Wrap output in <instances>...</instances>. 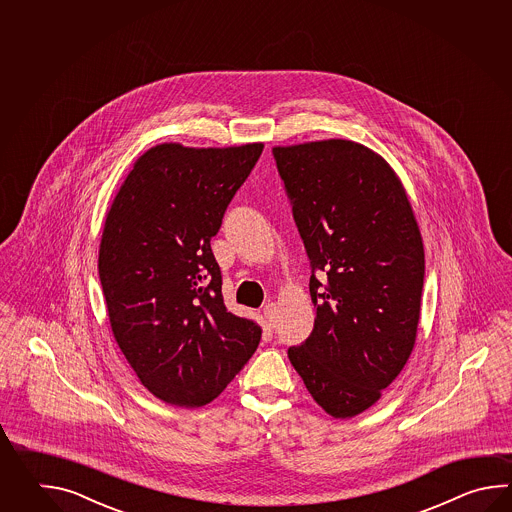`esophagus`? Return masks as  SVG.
<instances>
[{
	"instance_id": "1",
	"label": "esophagus",
	"mask_w": 512,
	"mask_h": 512,
	"mask_svg": "<svg viewBox=\"0 0 512 512\" xmlns=\"http://www.w3.org/2000/svg\"><path fill=\"white\" fill-rule=\"evenodd\" d=\"M263 316L267 318V322L274 324L276 322V304H267L263 307Z\"/></svg>"
}]
</instances>
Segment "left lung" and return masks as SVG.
Here are the masks:
<instances>
[{
	"instance_id": "8db88e82",
	"label": "left lung",
	"mask_w": 512,
	"mask_h": 512,
	"mask_svg": "<svg viewBox=\"0 0 512 512\" xmlns=\"http://www.w3.org/2000/svg\"><path fill=\"white\" fill-rule=\"evenodd\" d=\"M272 155L316 307L311 335L287 355L316 403L348 419L381 399L414 349L421 232L399 177L370 148L331 139L276 146Z\"/></svg>"
}]
</instances>
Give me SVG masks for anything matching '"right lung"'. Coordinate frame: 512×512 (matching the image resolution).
<instances>
[{
	"instance_id": "add662e5",
	"label": "right lung",
	"mask_w": 512,
	"mask_h": 512,
	"mask_svg": "<svg viewBox=\"0 0 512 512\" xmlns=\"http://www.w3.org/2000/svg\"><path fill=\"white\" fill-rule=\"evenodd\" d=\"M263 144L141 155L109 208L98 276L120 351L164 403L197 408L258 348L260 326L227 311L210 249Z\"/></svg>"
}]
</instances>
